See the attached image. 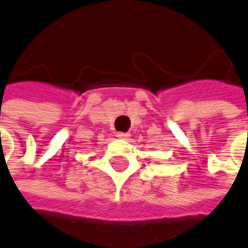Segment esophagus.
<instances>
[{
  "label": "esophagus",
  "instance_id": "esophagus-1",
  "mask_svg": "<svg viewBox=\"0 0 248 248\" xmlns=\"http://www.w3.org/2000/svg\"><path fill=\"white\" fill-rule=\"evenodd\" d=\"M117 138H119V139H124V140H125V139H128V138H129V134H128V132H117Z\"/></svg>",
  "mask_w": 248,
  "mask_h": 248
}]
</instances>
